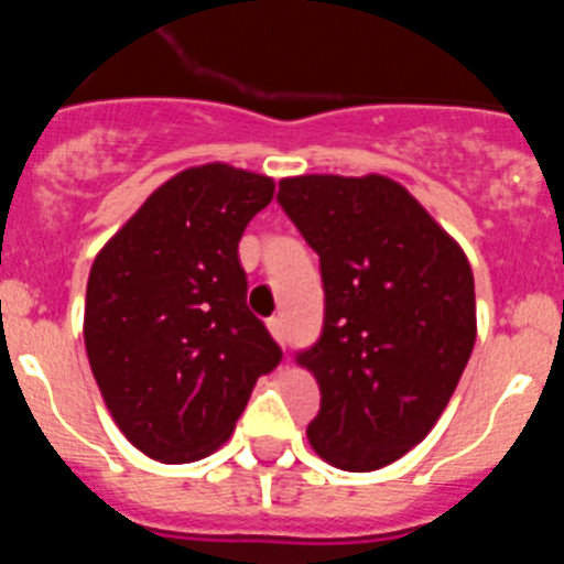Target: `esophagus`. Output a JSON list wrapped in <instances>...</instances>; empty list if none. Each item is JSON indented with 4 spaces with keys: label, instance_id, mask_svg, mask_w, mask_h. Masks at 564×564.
<instances>
[{
    "label": "esophagus",
    "instance_id": "obj_1",
    "mask_svg": "<svg viewBox=\"0 0 564 564\" xmlns=\"http://www.w3.org/2000/svg\"><path fill=\"white\" fill-rule=\"evenodd\" d=\"M268 330H271V336L276 338L279 344H285V322H282V316L268 318Z\"/></svg>",
    "mask_w": 564,
    "mask_h": 564
}]
</instances>
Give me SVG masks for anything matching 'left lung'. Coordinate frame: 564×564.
<instances>
[{
  "mask_svg": "<svg viewBox=\"0 0 564 564\" xmlns=\"http://www.w3.org/2000/svg\"><path fill=\"white\" fill-rule=\"evenodd\" d=\"M279 203L318 253L325 330L299 364L316 376L313 452L344 471L390 466L430 435L477 338L466 253L383 174H299Z\"/></svg>",
  "mask_w": 564,
  "mask_h": 564,
  "instance_id": "obj_1",
  "label": "left lung"
}]
</instances>
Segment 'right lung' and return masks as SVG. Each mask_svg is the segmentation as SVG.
<instances>
[{
  "instance_id": "add662e5",
  "label": "right lung",
  "mask_w": 564,
  "mask_h": 564,
  "mask_svg": "<svg viewBox=\"0 0 564 564\" xmlns=\"http://www.w3.org/2000/svg\"><path fill=\"white\" fill-rule=\"evenodd\" d=\"M273 177L203 163L169 177L89 268L84 347L118 430L152 460L192 463L231 437L282 350L246 305L237 246Z\"/></svg>"
}]
</instances>
